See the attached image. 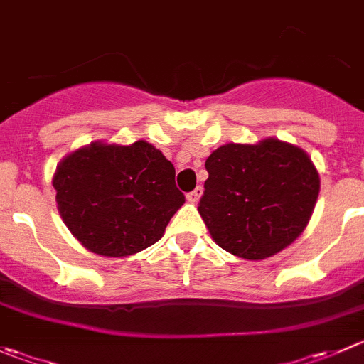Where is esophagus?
<instances>
[{"mask_svg": "<svg viewBox=\"0 0 364 364\" xmlns=\"http://www.w3.org/2000/svg\"><path fill=\"white\" fill-rule=\"evenodd\" d=\"M200 196H203V188H200V186H197L196 190H192V192L186 193V199H188V203H197V200L200 199Z\"/></svg>", "mask_w": 364, "mask_h": 364, "instance_id": "esophagus-1", "label": "esophagus"}]
</instances>
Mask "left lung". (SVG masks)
Here are the masks:
<instances>
[{"label": "left lung", "instance_id": "1", "mask_svg": "<svg viewBox=\"0 0 364 364\" xmlns=\"http://www.w3.org/2000/svg\"><path fill=\"white\" fill-rule=\"evenodd\" d=\"M199 213L218 247L264 259L299 238L320 192L308 153L277 139L225 144L208 156Z\"/></svg>", "mask_w": 364, "mask_h": 364}]
</instances>
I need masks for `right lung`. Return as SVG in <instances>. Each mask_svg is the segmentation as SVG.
Segmentation results:
<instances>
[{
    "instance_id": "right-lung-1",
    "label": "right lung",
    "mask_w": 364,
    "mask_h": 364,
    "mask_svg": "<svg viewBox=\"0 0 364 364\" xmlns=\"http://www.w3.org/2000/svg\"><path fill=\"white\" fill-rule=\"evenodd\" d=\"M174 165L151 144L92 142L67 154L53 186L63 222L90 252L124 257L164 236L185 196Z\"/></svg>"
}]
</instances>
